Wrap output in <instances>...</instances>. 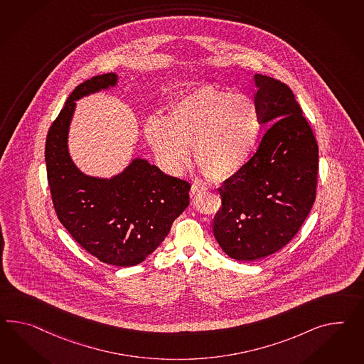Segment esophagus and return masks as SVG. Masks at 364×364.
<instances>
[{
	"instance_id": "1",
	"label": "esophagus",
	"mask_w": 364,
	"mask_h": 364,
	"mask_svg": "<svg viewBox=\"0 0 364 364\" xmlns=\"http://www.w3.org/2000/svg\"><path fill=\"white\" fill-rule=\"evenodd\" d=\"M205 188L200 186H196V185H193L191 187V191H190V196H193V198H196V196H199V194H202L203 191H205Z\"/></svg>"
}]
</instances>
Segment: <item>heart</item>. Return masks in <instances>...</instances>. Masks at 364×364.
Here are the masks:
<instances>
[{
  "instance_id": "b5f03b06",
  "label": "heart",
  "mask_w": 364,
  "mask_h": 364,
  "mask_svg": "<svg viewBox=\"0 0 364 364\" xmlns=\"http://www.w3.org/2000/svg\"><path fill=\"white\" fill-rule=\"evenodd\" d=\"M259 105L245 95L203 85L181 97L168 119H153L146 137L174 173L185 168L193 145L196 162L215 181L232 177L248 162L260 139Z\"/></svg>"
}]
</instances>
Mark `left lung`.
<instances>
[{
  "label": "left lung",
  "mask_w": 364,
  "mask_h": 364,
  "mask_svg": "<svg viewBox=\"0 0 364 364\" xmlns=\"http://www.w3.org/2000/svg\"><path fill=\"white\" fill-rule=\"evenodd\" d=\"M261 122L270 124L251 159L219 190L213 223L216 242L231 259L253 261L285 247L316 200L318 145L287 84L253 76Z\"/></svg>",
  "instance_id": "obj_1"
}]
</instances>
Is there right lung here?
Here are the masks:
<instances>
[{"label": "right lung", "instance_id": "add662e5", "mask_svg": "<svg viewBox=\"0 0 364 364\" xmlns=\"http://www.w3.org/2000/svg\"><path fill=\"white\" fill-rule=\"evenodd\" d=\"M114 73L79 84L50 127L45 159L58 219L84 250L105 264L134 267L156 251L190 203V183L145 159L111 178L84 174L68 150L76 102L116 87Z\"/></svg>", "mask_w": 364, "mask_h": 364}]
</instances>
